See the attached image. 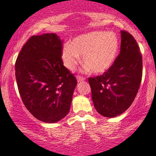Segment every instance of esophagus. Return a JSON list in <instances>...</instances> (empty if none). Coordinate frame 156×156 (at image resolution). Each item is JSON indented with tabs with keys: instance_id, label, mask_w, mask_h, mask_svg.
Segmentation results:
<instances>
[{
	"instance_id": "obj_1",
	"label": "esophagus",
	"mask_w": 156,
	"mask_h": 156,
	"mask_svg": "<svg viewBox=\"0 0 156 156\" xmlns=\"http://www.w3.org/2000/svg\"><path fill=\"white\" fill-rule=\"evenodd\" d=\"M77 80H78V82H81V81H84L85 80V78L84 77L77 76Z\"/></svg>"
}]
</instances>
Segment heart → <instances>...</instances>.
<instances>
[{
  "label": "heart",
  "mask_w": 156,
  "mask_h": 156,
  "mask_svg": "<svg viewBox=\"0 0 156 156\" xmlns=\"http://www.w3.org/2000/svg\"><path fill=\"white\" fill-rule=\"evenodd\" d=\"M119 50L118 36L112 31H93L75 37L64 46L62 59L67 69L72 70L83 56L86 66L94 74H103L112 66Z\"/></svg>",
  "instance_id": "1"
}]
</instances>
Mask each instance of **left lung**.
Listing matches in <instances>:
<instances>
[{"instance_id": "1", "label": "left lung", "mask_w": 156, "mask_h": 156, "mask_svg": "<svg viewBox=\"0 0 156 156\" xmlns=\"http://www.w3.org/2000/svg\"><path fill=\"white\" fill-rule=\"evenodd\" d=\"M121 50L107 72L89 78L96 110L101 115L114 118L125 112L136 97L143 74L142 55L133 36L121 31Z\"/></svg>"}]
</instances>
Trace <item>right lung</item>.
<instances>
[{
  "instance_id": "obj_1",
  "label": "right lung",
  "mask_w": 156,
  "mask_h": 156,
  "mask_svg": "<svg viewBox=\"0 0 156 156\" xmlns=\"http://www.w3.org/2000/svg\"><path fill=\"white\" fill-rule=\"evenodd\" d=\"M62 44L54 33L31 36L16 61V79L26 108L38 120L55 123L70 110L77 80L63 66Z\"/></svg>"
}]
</instances>
